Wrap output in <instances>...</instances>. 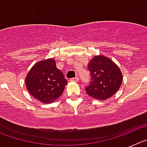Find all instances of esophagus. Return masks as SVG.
Masks as SVG:
<instances>
[{
    "label": "esophagus",
    "mask_w": 147,
    "mask_h": 147,
    "mask_svg": "<svg viewBox=\"0 0 147 147\" xmlns=\"http://www.w3.org/2000/svg\"><path fill=\"white\" fill-rule=\"evenodd\" d=\"M71 81L78 82V81H79V78H78L77 76H76V77H74V78H72V79H71Z\"/></svg>",
    "instance_id": "esophagus-1"
}]
</instances>
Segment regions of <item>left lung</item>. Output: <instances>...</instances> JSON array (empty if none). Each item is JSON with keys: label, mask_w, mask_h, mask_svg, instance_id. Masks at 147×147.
<instances>
[{"label": "left lung", "mask_w": 147, "mask_h": 147, "mask_svg": "<svg viewBox=\"0 0 147 147\" xmlns=\"http://www.w3.org/2000/svg\"><path fill=\"white\" fill-rule=\"evenodd\" d=\"M88 70L90 82L85 88L89 96L98 100L110 98L121 85L123 76L119 67L109 58L96 56L90 61Z\"/></svg>", "instance_id": "8db88e82"}]
</instances>
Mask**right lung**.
<instances>
[{"instance_id":"obj_1","label":"right lung","mask_w":147,"mask_h":147,"mask_svg":"<svg viewBox=\"0 0 147 147\" xmlns=\"http://www.w3.org/2000/svg\"><path fill=\"white\" fill-rule=\"evenodd\" d=\"M67 81L53 59L35 64L27 74L26 85L32 96L43 103H51L63 93Z\"/></svg>"}]
</instances>
